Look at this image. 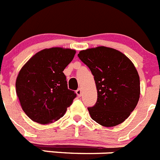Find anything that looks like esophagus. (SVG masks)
Returning <instances> with one entry per match:
<instances>
[{"label": "esophagus", "instance_id": "obj_1", "mask_svg": "<svg viewBox=\"0 0 160 160\" xmlns=\"http://www.w3.org/2000/svg\"><path fill=\"white\" fill-rule=\"evenodd\" d=\"M76 93H77L78 96H79V97L81 96L82 94V91L81 88H78V89L77 91H76Z\"/></svg>", "mask_w": 160, "mask_h": 160}]
</instances>
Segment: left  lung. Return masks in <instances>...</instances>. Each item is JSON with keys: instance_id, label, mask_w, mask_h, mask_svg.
Listing matches in <instances>:
<instances>
[{"instance_id": "1", "label": "left lung", "mask_w": 160, "mask_h": 160, "mask_svg": "<svg viewBox=\"0 0 160 160\" xmlns=\"http://www.w3.org/2000/svg\"><path fill=\"white\" fill-rule=\"evenodd\" d=\"M78 56L91 69L96 85V103L88 108L92 120L105 127L125 121L140 97V79L132 61L103 46L82 50Z\"/></svg>"}]
</instances>
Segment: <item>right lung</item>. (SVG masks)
Listing matches in <instances>:
<instances>
[{
    "mask_svg": "<svg viewBox=\"0 0 160 160\" xmlns=\"http://www.w3.org/2000/svg\"><path fill=\"white\" fill-rule=\"evenodd\" d=\"M75 53L62 48L43 49L23 65L16 80V93L30 119L45 125L63 117L77 96L68 89L63 73Z\"/></svg>",
    "mask_w": 160,
    "mask_h": 160,
    "instance_id": "1",
    "label": "right lung"
}]
</instances>
